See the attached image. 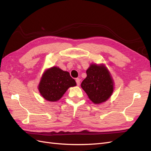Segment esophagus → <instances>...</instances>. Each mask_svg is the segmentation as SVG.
I'll return each instance as SVG.
<instances>
[{
    "instance_id": "esophagus-1",
    "label": "esophagus",
    "mask_w": 151,
    "mask_h": 151,
    "mask_svg": "<svg viewBox=\"0 0 151 151\" xmlns=\"http://www.w3.org/2000/svg\"><path fill=\"white\" fill-rule=\"evenodd\" d=\"M76 82L77 85L79 86L80 84V78H76Z\"/></svg>"
}]
</instances>
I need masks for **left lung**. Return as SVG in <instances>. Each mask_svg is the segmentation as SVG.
<instances>
[{"instance_id": "left-lung-1", "label": "left lung", "mask_w": 151, "mask_h": 151, "mask_svg": "<svg viewBox=\"0 0 151 151\" xmlns=\"http://www.w3.org/2000/svg\"><path fill=\"white\" fill-rule=\"evenodd\" d=\"M86 73L87 77L81 87L90 100L96 104L106 101L114 90V82L108 70L102 64H92Z\"/></svg>"}]
</instances>
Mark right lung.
<instances>
[{
	"mask_svg": "<svg viewBox=\"0 0 151 151\" xmlns=\"http://www.w3.org/2000/svg\"><path fill=\"white\" fill-rule=\"evenodd\" d=\"M76 85L75 80L69 72L54 66L44 73L38 85V90L45 100L55 102L63 97L69 88Z\"/></svg>",
	"mask_w": 151,
	"mask_h": 151,
	"instance_id": "right-lung-1",
	"label": "right lung"
}]
</instances>
